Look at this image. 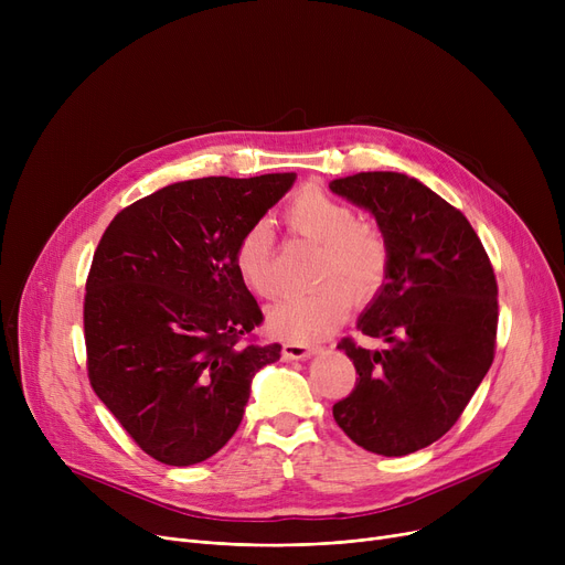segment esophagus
Returning <instances> with one entry per match:
<instances>
[{
	"label": "esophagus",
	"mask_w": 565,
	"mask_h": 565,
	"mask_svg": "<svg viewBox=\"0 0 565 565\" xmlns=\"http://www.w3.org/2000/svg\"><path fill=\"white\" fill-rule=\"evenodd\" d=\"M284 358L286 360H309L311 354L316 352L313 345H305V343H284Z\"/></svg>",
	"instance_id": "34e87169"
}]
</instances>
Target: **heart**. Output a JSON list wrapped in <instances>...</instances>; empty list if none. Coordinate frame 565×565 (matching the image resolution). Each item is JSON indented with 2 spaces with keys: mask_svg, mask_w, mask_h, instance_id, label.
<instances>
[{
  "mask_svg": "<svg viewBox=\"0 0 565 565\" xmlns=\"http://www.w3.org/2000/svg\"><path fill=\"white\" fill-rule=\"evenodd\" d=\"M284 220L292 233L320 245L313 265V279L320 284L307 292L286 295L267 309V330L292 343H311L334 332L354 300L364 305L377 298L390 277L392 252L377 226L360 222L350 203L316 185L292 196ZM233 267L258 298H273L279 290L267 224H252L241 235Z\"/></svg>",
  "mask_w": 565,
  "mask_h": 565,
  "instance_id": "obj_1",
  "label": "heart"
}]
</instances>
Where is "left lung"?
Returning <instances> with one entry per match:
<instances>
[{
    "label": "left lung",
    "mask_w": 565,
    "mask_h": 565,
    "mask_svg": "<svg viewBox=\"0 0 565 565\" xmlns=\"http://www.w3.org/2000/svg\"><path fill=\"white\" fill-rule=\"evenodd\" d=\"M330 190L369 211L392 252L387 284L358 320L387 348L339 343L360 380L334 422L371 454L407 456L451 430L494 360L492 265L467 217L417 178L362 171Z\"/></svg>",
    "instance_id": "1"
}]
</instances>
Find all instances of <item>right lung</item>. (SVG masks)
<instances>
[{
	"label": "right lung",
	"instance_id": "obj_1",
	"mask_svg": "<svg viewBox=\"0 0 565 565\" xmlns=\"http://www.w3.org/2000/svg\"><path fill=\"white\" fill-rule=\"evenodd\" d=\"M292 183L295 173L173 183L100 237L84 295L88 380L164 465L215 456L243 422L254 375L281 358L279 343L243 341L263 313L233 249Z\"/></svg>",
	"mask_w": 565,
	"mask_h": 565
}]
</instances>
